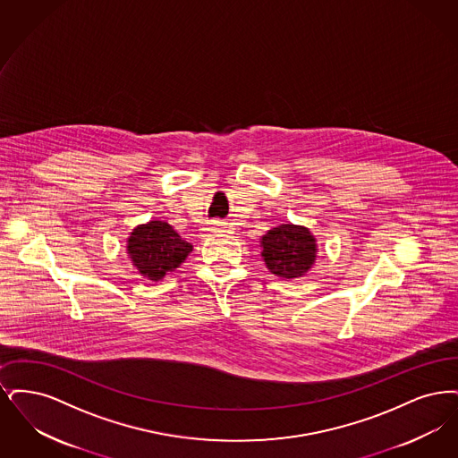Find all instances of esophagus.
<instances>
[{
    "instance_id": "esophagus-1",
    "label": "esophagus",
    "mask_w": 458,
    "mask_h": 458,
    "mask_svg": "<svg viewBox=\"0 0 458 458\" xmlns=\"http://www.w3.org/2000/svg\"><path fill=\"white\" fill-rule=\"evenodd\" d=\"M222 231H224V227H222V224L217 222V220H214V222H210L207 225V233H210V234H217V233H222Z\"/></svg>"
}]
</instances>
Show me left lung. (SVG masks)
<instances>
[{"instance_id": "left-lung-1", "label": "left lung", "mask_w": 458, "mask_h": 458, "mask_svg": "<svg viewBox=\"0 0 458 458\" xmlns=\"http://www.w3.org/2000/svg\"><path fill=\"white\" fill-rule=\"evenodd\" d=\"M261 259L270 274L282 280L306 276L318 255V244L313 233L296 224H280L259 239Z\"/></svg>"}]
</instances>
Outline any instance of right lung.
<instances>
[{
    "label": "right lung",
    "instance_id": "1",
    "mask_svg": "<svg viewBox=\"0 0 458 458\" xmlns=\"http://www.w3.org/2000/svg\"><path fill=\"white\" fill-rule=\"evenodd\" d=\"M191 251L193 246L164 220L140 224L126 239L128 259L140 276L150 282H159L167 272L181 267Z\"/></svg>",
    "mask_w": 458,
    "mask_h": 458
}]
</instances>
